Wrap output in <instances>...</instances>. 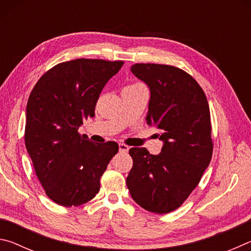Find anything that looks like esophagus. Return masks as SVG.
Masks as SVG:
<instances>
[{
    "instance_id": "34e87169",
    "label": "esophagus",
    "mask_w": 251,
    "mask_h": 251,
    "mask_svg": "<svg viewBox=\"0 0 251 251\" xmlns=\"http://www.w3.org/2000/svg\"><path fill=\"white\" fill-rule=\"evenodd\" d=\"M118 148H120V151L121 152H127L129 150V147L125 145V144H120V146H118Z\"/></svg>"
}]
</instances>
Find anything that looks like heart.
<instances>
[{
    "mask_svg": "<svg viewBox=\"0 0 251 251\" xmlns=\"http://www.w3.org/2000/svg\"><path fill=\"white\" fill-rule=\"evenodd\" d=\"M137 85H142L141 83H135V84H131V85H128V86H137Z\"/></svg>",
    "mask_w": 251,
    "mask_h": 251,
    "instance_id": "heart-1",
    "label": "heart"
}]
</instances>
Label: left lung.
<instances>
[{"label": "left lung", "mask_w": 251, "mask_h": 251, "mask_svg": "<svg viewBox=\"0 0 251 251\" xmlns=\"http://www.w3.org/2000/svg\"><path fill=\"white\" fill-rule=\"evenodd\" d=\"M131 73L151 90L147 124L164 142L159 155L133 147L126 185L134 201L151 212L180 207L201 181L212 156L210 110L192 75L172 65L138 63Z\"/></svg>", "instance_id": "left-lung-1"}]
</instances>
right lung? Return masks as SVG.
<instances>
[{
    "mask_svg": "<svg viewBox=\"0 0 251 251\" xmlns=\"http://www.w3.org/2000/svg\"><path fill=\"white\" fill-rule=\"evenodd\" d=\"M123 64L96 58L59 63L42 75L29 94L25 146L45 194L57 205L79 206L94 198L117 154V143H93L78 127L95 116L101 90Z\"/></svg>",
    "mask_w": 251,
    "mask_h": 251,
    "instance_id": "right-lung-1",
    "label": "right lung"
}]
</instances>
